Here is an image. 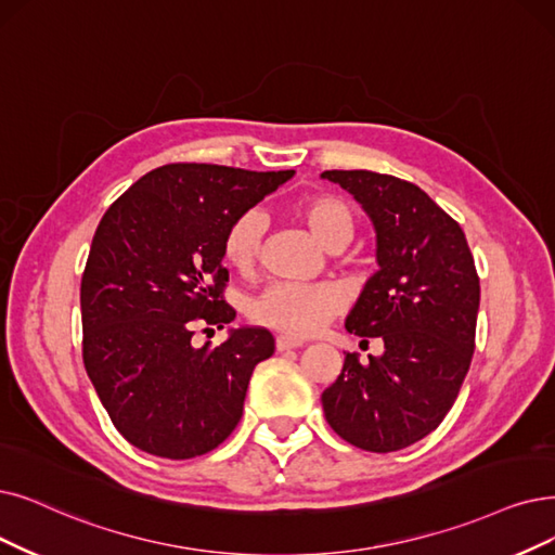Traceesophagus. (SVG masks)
<instances>
[{"instance_id":"34e87169","label":"esophagus","mask_w":555,"mask_h":555,"mask_svg":"<svg viewBox=\"0 0 555 555\" xmlns=\"http://www.w3.org/2000/svg\"><path fill=\"white\" fill-rule=\"evenodd\" d=\"M275 346H278V350H294V348L302 346V339H296V337H289V335H278Z\"/></svg>"}]
</instances>
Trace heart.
Segmentation results:
<instances>
[{
  "mask_svg": "<svg viewBox=\"0 0 555 555\" xmlns=\"http://www.w3.org/2000/svg\"><path fill=\"white\" fill-rule=\"evenodd\" d=\"M296 214L305 220L327 248H341L352 234L354 218L337 195H307L296 203ZM266 218L259 209L238 214L225 230L223 257L238 273H250L261 253ZM344 305V296L332 284L273 282L253 300V321L269 325L282 335L309 337L332 321Z\"/></svg>",
  "mask_w": 555,
  "mask_h": 555,
  "instance_id": "obj_1",
  "label": "heart"
}]
</instances>
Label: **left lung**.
<instances>
[{
  "label": "left lung",
  "mask_w": 555,
  "mask_h": 555,
  "mask_svg": "<svg viewBox=\"0 0 555 555\" xmlns=\"http://www.w3.org/2000/svg\"><path fill=\"white\" fill-rule=\"evenodd\" d=\"M362 203L378 234L375 273L346 321L380 337V358L346 354L323 393L330 428L371 453L401 451L430 435L453 408L476 348L480 282L457 220L401 177L325 170Z\"/></svg>",
  "instance_id": "1"
}]
</instances>
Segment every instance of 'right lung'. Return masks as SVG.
Segmentation results:
<instances>
[{
	"label": "right lung",
	"mask_w": 555,
	"mask_h": 555,
	"mask_svg": "<svg viewBox=\"0 0 555 555\" xmlns=\"http://www.w3.org/2000/svg\"><path fill=\"white\" fill-rule=\"evenodd\" d=\"M292 175L166 164L102 216L81 275V354L129 444L191 460L236 428L250 375L275 350L273 335L241 327L216 348L191 339L197 327L236 317L220 263L228 225Z\"/></svg>",
	"instance_id": "obj_1"
}]
</instances>
